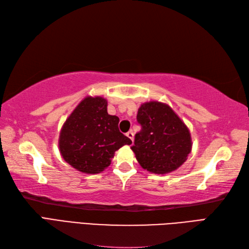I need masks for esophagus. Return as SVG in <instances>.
<instances>
[{
	"label": "esophagus",
	"mask_w": 249,
	"mask_h": 249,
	"mask_svg": "<svg viewBox=\"0 0 249 249\" xmlns=\"http://www.w3.org/2000/svg\"><path fill=\"white\" fill-rule=\"evenodd\" d=\"M125 135H126V137H127V138L131 139L132 141H134V133H133L132 131H129V132H127Z\"/></svg>",
	"instance_id": "1"
}]
</instances>
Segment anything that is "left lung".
Listing matches in <instances>:
<instances>
[{
	"instance_id": "8db88e82",
	"label": "left lung",
	"mask_w": 249,
	"mask_h": 249,
	"mask_svg": "<svg viewBox=\"0 0 249 249\" xmlns=\"http://www.w3.org/2000/svg\"><path fill=\"white\" fill-rule=\"evenodd\" d=\"M137 122L141 131L135 135L131 148L143 169L165 175L187 160L192 148L189 129L167 104H142Z\"/></svg>"
}]
</instances>
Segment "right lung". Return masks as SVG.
Returning <instances> with one entry per match:
<instances>
[{"mask_svg":"<svg viewBox=\"0 0 249 249\" xmlns=\"http://www.w3.org/2000/svg\"><path fill=\"white\" fill-rule=\"evenodd\" d=\"M107 100L87 96L66 119L59 136L61 156L71 166L95 175L111 164L114 153L132 141L119 132V118L108 114Z\"/></svg>","mask_w":249,"mask_h":249,"instance_id":"right-lung-1","label":"right lung"}]
</instances>
